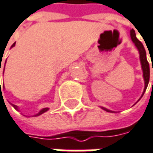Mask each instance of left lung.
Returning a JSON list of instances; mask_svg holds the SVG:
<instances>
[{
	"instance_id": "8db88e82",
	"label": "left lung",
	"mask_w": 153,
	"mask_h": 153,
	"mask_svg": "<svg viewBox=\"0 0 153 153\" xmlns=\"http://www.w3.org/2000/svg\"><path fill=\"white\" fill-rule=\"evenodd\" d=\"M131 38L132 42L134 43L135 46H136L137 49L138 50V52H139V59H140V63H141V67H142V71H143V77H144V80H145V88H144V92H143L141 97L138 99V101H139V100L142 98V96L144 95L146 88H147L148 83H149V79H150V66H149V63L147 61L146 51V50H145V47H144L143 44L137 38L136 33H135V30H131ZM138 101H137V102H138ZM137 102H136V103H137ZM102 108L103 110H105V111H107V112H110V113L115 112V111H112V110H109V109L106 108L104 107H102Z\"/></svg>"
}]
</instances>
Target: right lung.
<instances>
[{
  "label": "right lung",
  "instance_id": "add662e5",
  "mask_svg": "<svg viewBox=\"0 0 153 153\" xmlns=\"http://www.w3.org/2000/svg\"><path fill=\"white\" fill-rule=\"evenodd\" d=\"M15 45H16V43H14V44L12 45L11 48H12V47H14ZM5 64H6V62H5ZM4 68H5V66H4ZM0 72H1V65H0ZM3 73H4V71H3ZM0 88H1V82H0ZM11 105H12V106H13V107H14V108H16V109L17 111H19V108H18V107H17L16 105H14V104H12V103H11ZM48 109H49V108H42V109H41V110H40V111H39V112H38V113H37L36 115H35L34 117H37V116H40V115H42L43 113L46 112V111H47Z\"/></svg>",
  "mask_w": 153,
  "mask_h": 153
}]
</instances>
